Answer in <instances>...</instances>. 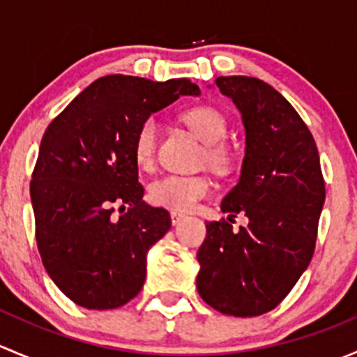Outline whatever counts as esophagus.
<instances>
[{"label":"esophagus","instance_id":"obj_1","mask_svg":"<svg viewBox=\"0 0 357 357\" xmlns=\"http://www.w3.org/2000/svg\"><path fill=\"white\" fill-rule=\"evenodd\" d=\"M183 219H185V214H181V212H176V211L171 212V222L174 226L179 225V222H181Z\"/></svg>","mask_w":357,"mask_h":357}]
</instances>
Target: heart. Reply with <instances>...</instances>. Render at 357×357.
Instances as JSON below:
<instances>
[{
	"label": "heart",
	"mask_w": 357,
	"mask_h": 357,
	"mask_svg": "<svg viewBox=\"0 0 357 357\" xmlns=\"http://www.w3.org/2000/svg\"><path fill=\"white\" fill-rule=\"evenodd\" d=\"M185 124L207 145V162L215 169H226L231 162L228 149L222 145L228 124L225 115L208 105L193 107L183 114ZM158 142V122L153 117L139 124L135 136V158L139 167L146 169L153 164ZM212 185L204 176L167 174L150 185L149 197L152 204L176 212H186L211 193Z\"/></svg>",
	"instance_id": "b5f03b06"
}]
</instances>
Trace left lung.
<instances>
[{
    "label": "left lung",
    "mask_w": 357,
    "mask_h": 357,
    "mask_svg": "<svg viewBox=\"0 0 357 357\" xmlns=\"http://www.w3.org/2000/svg\"><path fill=\"white\" fill-rule=\"evenodd\" d=\"M242 115L245 155L238 183L221 202L228 221L205 225L197 290L222 314L259 316L294 289L314 254L325 204L314 138L294 107L268 82L247 75L215 79Z\"/></svg>",
    "instance_id": "1"
}]
</instances>
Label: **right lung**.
Listing matches in <instances>:
<instances>
[{
	"label": "right lung",
	"mask_w": 357,
	"mask_h": 357,
	"mask_svg": "<svg viewBox=\"0 0 357 357\" xmlns=\"http://www.w3.org/2000/svg\"><path fill=\"white\" fill-rule=\"evenodd\" d=\"M181 95L199 96V86L107 75L43 136L31 181L36 240L50 278L81 307H121L145 283L146 254L169 231L171 215L143 202L135 136ZM114 204L128 212L115 220Z\"/></svg>",
	"instance_id": "right-lung-1"
}]
</instances>
